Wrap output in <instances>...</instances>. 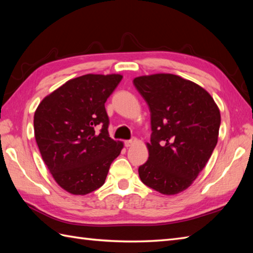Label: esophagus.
<instances>
[{
    "label": "esophagus",
    "instance_id": "34e87169",
    "mask_svg": "<svg viewBox=\"0 0 253 253\" xmlns=\"http://www.w3.org/2000/svg\"><path fill=\"white\" fill-rule=\"evenodd\" d=\"M137 141V139L136 138H133V139H130V140H126L125 141V146L128 148V147H131L133 143H135Z\"/></svg>",
    "mask_w": 253,
    "mask_h": 253
}]
</instances>
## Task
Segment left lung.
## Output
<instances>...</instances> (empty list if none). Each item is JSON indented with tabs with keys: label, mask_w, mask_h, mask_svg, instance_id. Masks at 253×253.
<instances>
[{
	"label": "left lung",
	"mask_w": 253,
	"mask_h": 253,
	"mask_svg": "<svg viewBox=\"0 0 253 253\" xmlns=\"http://www.w3.org/2000/svg\"><path fill=\"white\" fill-rule=\"evenodd\" d=\"M151 113L149 159L139 168L144 185L162 195L186 190L211 158L221 113L208 91L173 74L133 79Z\"/></svg>",
	"instance_id": "8db88e82"
}]
</instances>
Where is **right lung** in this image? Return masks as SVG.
Masks as SVG:
<instances>
[{"instance_id":"obj_1","label":"right lung","mask_w":253,"mask_h":253,"mask_svg":"<svg viewBox=\"0 0 253 253\" xmlns=\"http://www.w3.org/2000/svg\"><path fill=\"white\" fill-rule=\"evenodd\" d=\"M120 74H87L47 94L35 112L36 142L57 185L84 196L104 184L124 143L110 138L104 103L121 83ZM101 126L100 134L95 128Z\"/></svg>"}]
</instances>
